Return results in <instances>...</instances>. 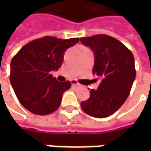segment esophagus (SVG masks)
Listing matches in <instances>:
<instances>
[{"label": "esophagus", "mask_w": 151, "mask_h": 151, "mask_svg": "<svg viewBox=\"0 0 151 151\" xmlns=\"http://www.w3.org/2000/svg\"><path fill=\"white\" fill-rule=\"evenodd\" d=\"M71 85L72 86H79V83L77 81H75V80H73V81H71Z\"/></svg>", "instance_id": "esophagus-1"}]
</instances>
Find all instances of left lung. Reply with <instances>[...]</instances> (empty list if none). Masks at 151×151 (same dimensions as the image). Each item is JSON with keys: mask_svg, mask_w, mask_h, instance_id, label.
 I'll use <instances>...</instances> for the list:
<instances>
[{"mask_svg": "<svg viewBox=\"0 0 151 151\" xmlns=\"http://www.w3.org/2000/svg\"><path fill=\"white\" fill-rule=\"evenodd\" d=\"M95 55L92 73L101 79L97 90H90V97L81 101L85 113L95 118H107L121 107L130 93L136 76L134 58L118 39L106 34L81 38Z\"/></svg>", "mask_w": 151, "mask_h": 151, "instance_id": "left-lung-1", "label": "left lung"}]
</instances>
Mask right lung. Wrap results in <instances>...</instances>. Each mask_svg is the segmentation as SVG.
Here are the masks:
<instances>
[{
	"instance_id": "right-lung-1",
	"label": "right lung",
	"mask_w": 151,
	"mask_h": 151,
	"mask_svg": "<svg viewBox=\"0 0 151 151\" xmlns=\"http://www.w3.org/2000/svg\"><path fill=\"white\" fill-rule=\"evenodd\" d=\"M79 40L45 36L25 44L12 58L11 84L18 101L28 111L48 115L59 108L63 93L71 83L58 81L51 71L60 68L65 51Z\"/></svg>"
}]
</instances>
